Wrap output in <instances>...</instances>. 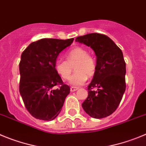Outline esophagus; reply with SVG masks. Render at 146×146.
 <instances>
[{"label": "esophagus", "instance_id": "1", "mask_svg": "<svg viewBox=\"0 0 146 146\" xmlns=\"http://www.w3.org/2000/svg\"><path fill=\"white\" fill-rule=\"evenodd\" d=\"M77 89H78V88L73 87V86H72V87H70V92H73L76 91Z\"/></svg>", "mask_w": 146, "mask_h": 146}]
</instances>
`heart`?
<instances>
[{
	"label": "heart",
	"mask_w": 146,
	"mask_h": 146,
	"mask_svg": "<svg viewBox=\"0 0 146 146\" xmlns=\"http://www.w3.org/2000/svg\"><path fill=\"white\" fill-rule=\"evenodd\" d=\"M67 61L58 60L54 65L55 70L63 79H68L75 68L76 73L69 79V84L73 86L84 84L88 77L94 76L96 71V63L94 58L88 54L86 48L76 46L65 54Z\"/></svg>",
	"instance_id": "heart-1"
}]
</instances>
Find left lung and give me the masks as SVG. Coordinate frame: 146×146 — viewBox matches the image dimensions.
<instances>
[{"mask_svg":"<svg viewBox=\"0 0 146 146\" xmlns=\"http://www.w3.org/2000/svg\"><path fill=\"white\" fill-rule=\"evenodd\" d=\"M76 41L90 46L97 57L96 71L88 86V97L82 103L85 112L102 119L116 110L126 89V63L121 50L107 35L89 33ZM97 89L96 90L93 89Z\"/></svg>","mask_w":146,"mask_h":146,"instance_id":"left-lung-1","label":"left lung"}]
</instances>
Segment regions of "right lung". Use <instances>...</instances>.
<instances>
[{"label": "right lung", "instance_id": "obj_1", "mask_svg": "<svg viewBox=\"0 0 146 146\" xmlns=\"http://www.w3.org/2000/svg\"><path fill=\"white\" fill-rule=\"evenodd\" d=\"M73 40L40 39L31 43L21 55L19 92L27 110L35 119H54L70 93V87L64 84L54 65L59 54ZM57 85L59 88L54 90Z\"/></svg>", "mask_w": 146, "mask_h": 146}]
</instances>
